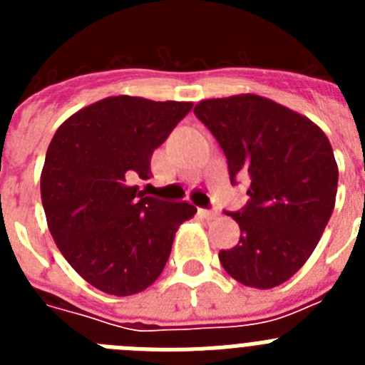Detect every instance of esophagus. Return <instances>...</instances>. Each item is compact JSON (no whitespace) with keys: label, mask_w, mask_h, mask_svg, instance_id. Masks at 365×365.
I'll list each match as a JSON object with an SVG mask.
<instances>
[{"label":"esophagus","mask_w":365,"mask_h":365,"mask_svg":"<svg viewBox=\"0 0 365 365\" xmlns=\"http://www.w3.org/2000/svg\"><path fill=\"white\" fill-rule=\"evenodd\" d=\"M199 215H201V217H205V219H214V217H217V212H214V210H199Z\"/></svg>","instance_id":"1"}]
</instances>
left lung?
<instances>
[{
    "mask_svg": "<svg viewBox=\"0 0 365 365\" xmlns=\"http://www.w3.org/2000/svg\"><path fill=\"white\" fill-rule=\"evenodd\" d=\"M193 113L227 155L232 185L250 180L243 210L227 212L241 237L219 252L222 269L254 289L282 285L311 257L333 214L338 166L329 138L307 117L250 93L201 100Z\"/></svg>",
    "mask_w": 365,
    "mask_h": 365,
    "instance_id": "obj_1",
    "label": "left lung"
}]
</instances>
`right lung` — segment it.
Segmentation results:
<instances>
[{
	"label": "right lung",
	"instance_id": "obj_1",
	"mask_svg": "<svg viewBox=\"0 0 365 365\" xmlns=\"http://www.w3.org/2000/svg\"><path fill=\"white\" fill-rule=\"evenodd\" d=\"M192 102L108 96L71 115L54 133L40 188L47 227L71 267L95 289L131 296L159 278L175 232L197 208L148 197L151 155Z\"/></svg>",
	"mask_w": 365,
	"mask_h": 365
}]
</instances>
